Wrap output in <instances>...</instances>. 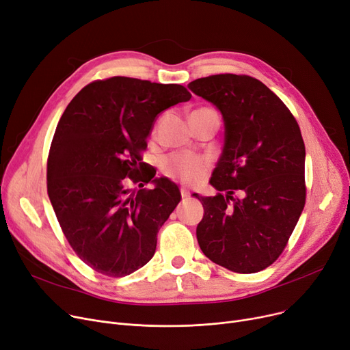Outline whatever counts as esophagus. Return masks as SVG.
Here are the masks:
<instances>
[{"label":"esophagus","mask_w":350,"mask_h":350,"mask_svg":"<svg viewBox=\"0 0 350 350\" xmlns=\"http://www.w3.org/2000/svg\"><path fill=\"white\" fill-rule=\"evenodd\" d=\"M180 193H181V197H183V198H189V197H190V191L186 190L185 187L180 189Z\"/></svg>","instance_id":"1"}]
</instances>
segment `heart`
<instances>
[{"instance_id":"b5f03b06","label":"heart","mask_w":350,"mask_h":350,"mask_svg":"<svg viewBox=\"0 0 350 350\" xmlns=\"http://www.w3.org/2000/svg\"><path fill=\"white\" fill-rule=\"evenodd\" d=\"M210 167V160L194 153L178 152L163 160V173L186 185H197L206 176Z\"/></svg>"}]
</instances>
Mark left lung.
Returning a JSON list of instances; mask_svg holds the SVG:
<instances>
[{
    "mask_svg": "<svg viewBox=\"0 0 350 350\" xmlns=\"http://www.w3.org/2000/svg\"><path fill=\"white\" fill-rule=\"evenodd\" d=\"M189 89L224 119V149L210 180L219 193L193 194L204 207L198 245L232 272H260L278 260L305 206L301 129L285 103L252 77L219 73ZM237 189L241 199L232 197Z\"/></svg>",
    "mask_w": 350,
    "mask_h": 350,
    "instance_id": "left-lung-1",
    "label": "left lung"
}]
</instances>
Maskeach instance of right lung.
<instances>
[{
  "mask_svg": "<svg viewBox=\"0 0 350 350\" xmlns=\"http://www.w3.org/2000/svg\"><path fill=\"white\" fill-rule=\"evenodd\" d=\"M190 98L177 83L113 77L90 82L66 106L51 143L46 187L69 245L94 271L126 277L154 255L157 232L181 196L169 178H153L142 152L157 115ZM150 180L157 187L143 189Z\"/></svg>",
  "mask_w": 350,
  "mask_h": 350,
  "instance_id": "obj_1",
  "label": "right lung"
}]
</instances>
